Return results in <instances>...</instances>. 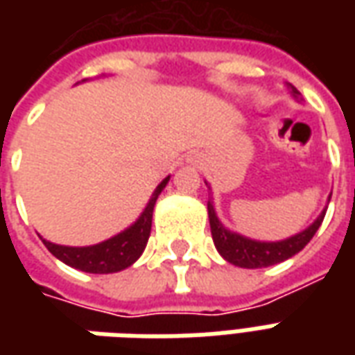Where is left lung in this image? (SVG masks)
I'll list each match as a JSON object with an SVG mask.
<instances>
[{"mask_svg":"<svg viewBox=\"0 0 355 355\" xmlns=\"http://www.w3.org/2000/svg\"><path fill=\"white\" fill-rule=\"evenodd\" d=\"M293 94L298 96V91L293 85ZM331 201V198H329ZM207 211H209V224H211V234H213V241L218 253L223 254L224 259L232 264L241 268H266L279 264V262L287 261L291 257H295L298 251H302L308 241L313 238V234L318 232V228L323 223V216L325 211L321 213L313 224H310L304 232H300L297 236H293L289 239H283V241H254V239L243 238L239 234L226 230L220 220L216 218L215 209H213V201H207Z\"/></svg>","mask_w":355,"mask_h":355,"instance_id":"8db88e82","label":"left lung"}]
</instances>
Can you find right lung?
Masks as SVG:
<instances>
[{
    "mask_svg": "<svg viewBox=\"0 0 355 355\" xmlns=\"http://www.w3.org/2000/svg\"><path fill=\"white\" fill-rule=\"evenodd\" d=\"M167 182H169V177L155 188V192L152 193V200L148 201L144 213L140 215L139 220L132 224L131 228H127V230L117 234L114 238L102 241L98 245L66 247L55 245V243L45 241V239H43V243L51 253L57 257L58 261H62L68 266L78 268L81 272L112 274V272L125 270L139 259L142 251H144V247H146L150 230H152V215H154L155 200L163 192Z\"/></svg>",
    "mask_w": 355,
    "mask_h": 355,
    "instance_id": "add662e5",
    "label": "right lung"
}]
</instances>
